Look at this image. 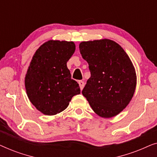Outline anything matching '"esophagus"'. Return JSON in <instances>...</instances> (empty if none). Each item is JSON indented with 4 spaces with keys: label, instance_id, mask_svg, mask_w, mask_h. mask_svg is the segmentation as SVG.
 Listing matches in <instances>:
<instances>
[{
    "label": "esophagus",
    "instance_id": "1",
    "mask_svg": "<svg viewBox=\"0 0 157 157\" xmlns=\"http://www.w3.org/2000/svg\"><path fill=\"white\" fill-rule=\"evenodd\" d=\"M78 84H79V86H80L81 90H82L83 89V87H84V85H85L84 82H83V81H78Z\"/></svg>",
    "mask_w": 157,
    "mask_h": 157
}]
</instances>
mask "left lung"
<instances>
[{
  "label": "left lung",
  "instance_id": "left-lung-1",
  "mask_svg": "<svg viewBox=\"0 0 157 157\" xmlns=\"http://www.w3.org/2000/svg\"><path fill=\"white\" fill-rule=\"evenodd\" d=\"M79 50L91 72L82 94L99 117L118 115L136 89V71L130 58L119 44L107 38L81 42Z\"/></svg>",
  "mask_w": 157,
  "mask_h": 157
}]
</instances>
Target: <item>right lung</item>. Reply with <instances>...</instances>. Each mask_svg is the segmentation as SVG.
Instances as JSON below:
<instances>
[{
    "label": "right lung",
    "mask_w": 157,
    "mask_h": 157,
    "mask_svg": "<svg viewBox=\"0 0 157 157\" xmlns=\"http://www.w3.org/2000/svg\"><path fill=\"white\" fill-rule=\"evenodd\" d=\"M75 50L73 41L50 40L32 58L25 77V91L31 104L45 115L65 110L73 96L81 93L66 65Z\"/></svg>",
    "instance_id": "obj_1"
}]
</instances>
